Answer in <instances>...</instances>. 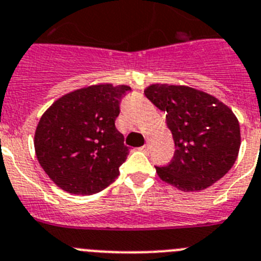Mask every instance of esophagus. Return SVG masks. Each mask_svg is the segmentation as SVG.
<instances>
[{"label": "esophagus", "mask_w": 261, "mask_h": 261, "mask_svg": "<svg viewBox=\"0 0 261 261\" xmlns=\"http://www.w3.org/2000/svg\"><path fill=\"white\" fill-rule=\"evenodd\" d=\"M139 149H140V151H142V152H148V151H149V145L145 144V145H143V147H140Z\"/></svg>", "instance_id": "34e87169"}]
</instances>
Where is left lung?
I'll return each mask as SVG.
<instances>
[{
	"mask_svg": "<svg viewBox=\"0 0 261 261\" xmlns=\"http://www.w3.org/2000/svg\"><path fill=\"white\" fill-rule=\"evenodd\" d=\"M144 95L160 110L173 134L174 157L156 166L159 177L182 191H201L221 179L238 157L239 122L231 109L186 86L152 84Z\"/></svg>",
	"mask_w": 261,
	"mask_h": 261,
	"instance_id": "1",
	"label": "left lung"
}]
</instances>
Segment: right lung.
Segmentation results:
<instances>
[{
  "label": "right lung",
  "instance_id": "add662e5",
  "mask_svg": "<svg viewBox=\"0 0 261 261\" xmlns=\"http://www.w3.org/2000/svg\"><path fill=\"white\" fill-rule=\"evenodd\" d=\"M128 86L98 84L58 98L40 118L35 151L53 182L75 195L107 189L128 154L117 130L119 104Z\"/></svg>",
  "mask_w": 261,
  "mask_h": 261
}]
</instances>
